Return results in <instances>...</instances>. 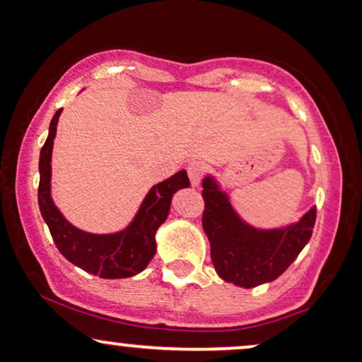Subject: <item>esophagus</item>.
<instances>
[{
  "instance_id": "34e87169",
  "label": "esophagus",
  "mask_w": 362,
  "mask_h": 362,
  "mask_svg": "<svg viewBox=\"0 0 362 362\" xmlns=\"http://www.w3.org/2000/svg\"><path fill=\"white\" fill-rule=\"evenodd\" d=\"M204 173H206V164H204L203 160H191L188 164V176L193 186L199 185V181L203 180Z\"/></svg>"
}]
</instances>
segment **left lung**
I'll return each mask as SVG.
<instances>
[{
  "mask_svg": "<svg viewBox=\"0 0 362 362\" xmlns=\"http://www.w3.org/2000/svg\"><path fill=\"white\" fill-rule=\"evenodd\" d=\"M203 230L211 245L218 275L240 287L272 282L288 269L310 240L317 209L310 208L296 225L260 231L245 225L213 180L203 181Z\"/></svg>",
  "mask_w": 362,
  "mask_h": 362,
  "instance_id": "left-lung-1",
  "label": "left lung"
}]
</instances>
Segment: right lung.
I'll use <instances>...</instances> for the list:
<instances>
[{
    "label": "right lung",
    "mask_w": 362,
    "mask_h": 362,
    "mask_svg": "<svg viewBox=\"0 0 362 362\" xmlns=\"http://www.w3.org/2000/svg\"><path fill=\"white\" fill-rule=\"evenodd\" d=\"M60 114L62 109H58L53 115L50 132L40 151L38 204L43 220L50 228L53 242L66 260L88 274L99 275L102 279H126L139 274L154 257V235L160 223L168 218L173 194L189 186L188 174L180 171L153 186L132 225L120 233L92 235L75 228L62 216L50 196L52 147Z\"/></svg>",
    "instance_id": "right-lung-1"
}]
</instances>
